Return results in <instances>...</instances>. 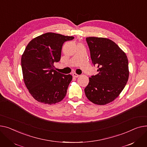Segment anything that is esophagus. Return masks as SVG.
Masks as SVG:
<instances>
[{
    "mask_svg": "<svg viewBox=\"0 0 147 147\" xmlns=\"http://www.w3.org/2000/svg\"><path fill=\"white\" fill-rule=\"evenodd\" d=\"M72 76H73L74 77H75V78H78L80 75L76 74V73H73V74H72Z\"/></svg>",
    "mask_w": 147,
    "mask_h": 147,
    "instance_id": "34e87169",
    "label": "esophagus"
}]
</instances>
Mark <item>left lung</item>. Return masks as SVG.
Segmentation results:
<instances>
[{
    "mask_svg": "<svg viewBox=\"0 0 147 147\" xmlns=\"http://www.w3.org/2000/svg\"><path fill=\"white\" fill-rule=\"evenodd\" d=\"M86 40L98 74L89 78L85 96L94 104L105 105L116 99L126 85L129 74L127 57L110 39L90 37Z\"/></svg>",
    "mask_w": 147,
    "mask_h": 147,
    "instance_id": "obj_1",
    "label": "left lung"
}]
</instances>
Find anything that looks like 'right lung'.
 <instances>
[{
  "label": "right lung",
  "mask_w": 147,
  "mask_h": 147,
  "mask_svg": "<svg viewBox=\"0 0 147 147\" xmlns=\"http://www.w3.org/2000/svg\"><path fill=\"white\" fill-rule=\"evenodd\" d=\"M74 38L47 32L33 38L26 47L21 57L23 79L37 101L53 105L65 98L72 76L55 71L54 63L60 60L63 43Z\"/></svg>",
  "instance_id": "add662e5"
}]
</instances>
